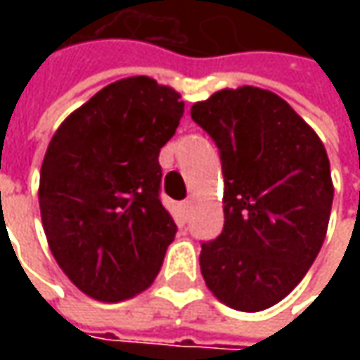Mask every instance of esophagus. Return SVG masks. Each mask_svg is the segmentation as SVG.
Listing matches in <instances>:
<instances>
[{"label": "esophagus", "mask_w": 360, "mask_h": 360, "mask_svg": "<svg viewBox=\"0 0 360 360\" xmlns=\"http://www.w3.org/2000/svg\"><path fill=\"white\" fill-rule=\"evenodd\" d=\"M192 206H194V200H192V198H188V200H184L182 204H180V208H182V212H184V214H188V212L192 210Z\"/></svg>", "instance_id": "esophagus-1"}]
</instances>
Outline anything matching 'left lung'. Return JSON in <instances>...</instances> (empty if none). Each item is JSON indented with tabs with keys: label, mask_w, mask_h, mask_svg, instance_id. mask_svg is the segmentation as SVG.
I'll use <instances>...</instances> for the list:
<instances>
[{
	"label": "left lung",
	"mask_w": 360,
	"mask_h": 360,
	"mask_svg": "<svg viewBox=\"0 0 360 360\" xmlns=\"http://www.w3.org/2000/svg\"><path fill=\"white\" fill-rule=\"evenodd\" d=\"M190 114L224 174V229L202 242L204 283L230 309H270L325 242L335 194L325 146L281 96L252 86L216 91Z\"/></svg>",
	"instance_id": "1"
}]
</instances>
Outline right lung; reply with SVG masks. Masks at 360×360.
I'll list each match as a JSON object with an SVG mask.
<instances>
[{
	"mask_svg": "<svg viewBox=\"0 0 360 360\" xmlns=\"http://www.w3.org/2000/svg\"><path fill=\"white\" fill-rule=\"evenodd\" d=\"M184 114L148 76L105 86L63 120L39 172L49 250L88 297L118 302L158 276L176 224L160 202V148Z\"/></svg>",
	"mask_w": 360,
	"mask_h": 360,
	"instance_id": "obj_1",
	"label": "right lung"
}]
</instances>
